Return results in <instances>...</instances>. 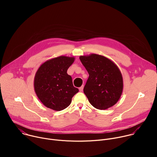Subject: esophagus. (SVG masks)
<instances>
[{
  "instance_id": "1",
  "label": "esophagus",
  "mask_w": 157,
  "mask_h": 157,
  "mask_svg": "<svg viewBox=\"0 0 157 157\" xmlns=\"http://www.w3.org/2000/svg\"><path fill=\"white\" fill-rule=\"evenodd\" d=\"M83 88H84V86L83 85H82L80 87H79V91H82V90H83Z\"/></svg>"
}]
</instances>
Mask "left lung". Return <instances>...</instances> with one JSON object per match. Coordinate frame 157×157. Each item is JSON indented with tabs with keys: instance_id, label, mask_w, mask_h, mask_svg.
Returning a JSON list of instances; mask_svg holds the SVG:
<instances>
[{
	"instance_id": "left-lung-1",
	"label": "left lung",
	"mask_w": 157,
	"mask_h": 157,
	"mask_svg": "<svg viewBox=\"0 0 157 157\" xmlns=\"http://www.w3.org/2000/svg\"><path fill=\"white\" fill-rule=\"evenodd\" d=\"M79 59L89 73L84 93L95 108L107 109L117 103L123 89L118 67L108 58L96 54L81 56Z\"/></svg>"
}]
</instances>
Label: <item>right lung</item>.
I'll use <instances>...</instances> for the list:
<instances>
[{"mask_svg":"<svg viewBox=\"0 0 157 157\" xmlns=\"http://www.w3.org/2000/svg\"><path fill=\"white\" fill-rule=\"evenodd\" d=\"M75 58L61 56L42 64L34 80L35 91L38 99L47 107L60 111L68 107L72 98L79 91L74 87L67 70Z\"/></svg>","mask_w":157,"mask_h":157,"instance_id":"add662e5","label":"right lung"}]
</instances>
